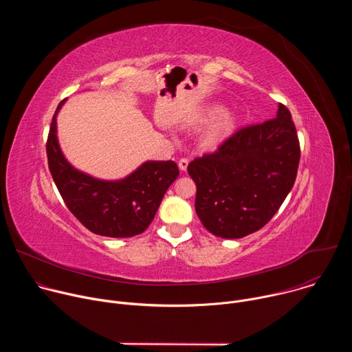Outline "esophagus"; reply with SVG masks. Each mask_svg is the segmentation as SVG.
<instances>
[{"label":"esophagus","mask_w":352,"mask_h":352,"mask_svg":"<svg viewBox=\"0 0 352 352\" xmlns=\"http://www.w3.org/2000/svg\"><path fill=\"white\" fill-rule=\"evenodd\" d=\"M188 163H189V160H188V159H185V157H182V159L178 162V167H179V170H181V171H185V170H186V167H188Z\"/></svg>","instance_id":"obj_1"}]
</instances>
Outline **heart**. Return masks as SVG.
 I'll list each match as a JSON object with an SVG mask.
<instances>
[{
  "instance_id": "obj_1",
  "label": "heart",
  "mask_w": 352,
  "mask_h": 352,
  "mask_svg": "<svg viewBox=\"0 0 352 352\" xmlns=\"http://www.w3.org/2000/svg\"><path fill=\"white\" fill-rule=\"evenodd\" d=\"M220 113H221V107H213V109L210 110V113L208 114V118H214V117H217ZM230 125H231V118H230V117L221 118V120L206 133V136H205V143L209 144V146L219 143V142L224 138V135H226V132H227V129H228Z\"/></svg>"
}]
</instances>
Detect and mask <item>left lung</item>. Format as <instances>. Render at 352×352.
<instances>
[{
  "label": "left lung",
  "mask_w": 352,
  "mask_h": 352,
  "mask_svg": "<svg viewBox=\"0 0 352 352\" xmlns=\"http://www.w3.org/2000/svg\"><path fill=\"white\" fill-rule=\"evenodd\" d=\"M300 147L291 113L235 131L213 153L188 166L195 210L216 236L234 239L265 227L294 186Z\"/></svg>",
  "instance_id": "obj_1"
}]
</instances>
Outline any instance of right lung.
Here are the masks:
<instances>
[{
    "instance_id": "1",
    "label": "right lung",
    "mask_w": 352,
    "mask_h": 352,
    "mask_svg": "<svg viewBox=\"0 0 352 352\" xmlns=\"http://www.w3.org/2000/svg\"><path fill=\"white\" fill-rule=\"evenodd\" d=\"M56 110L47 138V160L69 212L91 232L110 238L142 234L153 221L168 186L179 175L173 160L146 162L120 181L96 179L75 170L64 157L57 139Z\"/></svg>"
}]
</instances>
